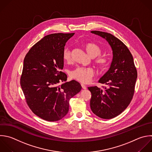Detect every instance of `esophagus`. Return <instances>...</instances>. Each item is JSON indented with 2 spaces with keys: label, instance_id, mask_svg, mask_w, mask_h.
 <instances>
[{
  "label": "esophagus",
  "instance_id": "1",
  "mask_svg": "<svg viewBox=\"0 0 152 152\" xmlns=\"http://www.w3.org/2000/svg\"><path fill=\"white\" fill-rule=\"evenodd\" d=\"M81 86H82V88H83V89H84V90H86V89L87 88L86 86L84 84H81Z\"/></svg>",
  "mask_w": 152,
  "mask_h": 152
}]
</instances>
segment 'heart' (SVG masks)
I'll return each instance as SVG.
<instances>
[{
  "instance_id": "obj_1",
  "label": "heart",
  "mask_w": 152,
  "mask_h": 152,
  "mask_svg": "<svg viewBox=\"0 0 152 152\" xmlns=\"http://www.w3.org/2000/svg\"><path fill=\"white\" fill-rule=\"evenodd\" d=\"M85 49L88 55L93 58H96L100 56L102 53L100 48L95 43H89L85 45ZM63 59L66 62L71 61V52L69 48H66L63 52ZM95 63L97 66L102 68H105L107 64V59L104 57H99L95 60ZM94 70L91 68L77 67L70 73V76L72 78L76 80L83 83H88L91 80L94 75Z\"/></svg>"
}]
</instances>
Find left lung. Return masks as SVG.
I'll return each mask as SVG.
<instances>
[{"label": "left lung", "instance_id": "left-lung-1", "mask_svg": "<svg viewBox=\"0 0 152 152\" xmlns=\"http://www.w3.org/2000/svg\"><path fill=\"white\" fill-rule=\"evenodd\" d=\"M91 33L104 39L110 46L113 59L109 70L99 83L107 86L103 89L89 87L91 93L90 108L97 116L112 119L121 113L130 103L134 93L137 72L133 57L128 48L112 34L100 31Z\"/></svg>", "mask_w": 152, "mask_h": 152}]
</instances>
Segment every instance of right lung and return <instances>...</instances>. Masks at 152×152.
Wrapping results in <instances>:
<instances>
[{
	"label": "right lung",
	"instance_id": "right-lung-1",
	"mask_svg": "<svg viewBox=\"0 0 152 152\" xmlns=\"http://www.w3.org/2000/svg\"><path fill=\"white\" fill-rule=\"evenodd\" d=\"M74 33H55L44 37L27 53L20 80L27 104L48 121H57L68 112L69 100L81 90L75 80L66 82L63 52Z\"/></svg>",
	"mask_w": 152,
	"mask_h": 152
}]
</instances>
